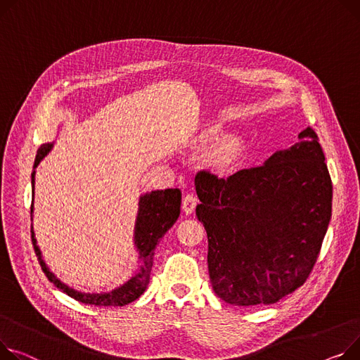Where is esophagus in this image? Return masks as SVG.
<instances>
[{
    "label": "esophagus",
    "mask_w": 360,
    "mask_h": 360,
    "mask_svg": "<svg viewBox=\"0 0 360 360\" xmlns=\"http://www.w3.org/2000/svg\"><path fill=\"white\" fill-rule=\"evenodd\" d=\"M197 207V198L193 194H186L182 198V210L185 214H193Z\"/></svg>",
    "instance_id": "34e87169"
}]
</instances>
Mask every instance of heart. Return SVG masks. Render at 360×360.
Masks as SVG:
<instances>
[{"mask_svg":"<svg viewBox=\"0 0 360 360\" xmlns=\"http://www.w3.org/2000/svg\"><path fill=\"white\" fill-rule=\"evenodd\" d=\"M220 133V127L211 124L207 126L200 134H198V145L200 146H208L217 139ZM245 150V141L240 136L237 134H227L219 139L214 145L208 149L205 155V162L211 167L214 172L226 175L230 174L234 166L240 160Z\"/></svg>","mask_w":360,"mask_h":360,"instance_id":"heart-1","label":"heart"}]
</instances>
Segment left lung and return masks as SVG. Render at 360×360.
I'll list each match as a JSON object with an SVG mask.
<instances>
[{"label": "left lung", "mask_w": 360, "mask_h": 360, "mask_svg": "<svg viewBox=\"0 0 360 360\" xmlns=\"http://www.w3.org/2000/svg\"><path fill=\"white\" fill-rule=\"evenodd\" d=\"M263 166L219 178L195 176L197 217L208 238L211 286L224 302L271 305L314 269L331 219V178L317 133Z\"/></svg>", "instance_id": "obj_1"}]
</instances>
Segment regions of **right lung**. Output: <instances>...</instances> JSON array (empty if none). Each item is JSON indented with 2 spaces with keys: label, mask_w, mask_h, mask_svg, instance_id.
Wrapping results in <instances>:
<instances>
[{
  "label": "right lung",
  "mask_w": 360,
  "mask_h": 360,
  "mask_svg": "<svg viewBox=\"0 0 360 360\" xmlns=\"http://www.w3.org/2000/svg\"><path fill=\"white\" fill-rule=\"evenodd\" d=\"M52 149V145H43L36 155L34 166L40 163V160ZM32 184L34 188V172L32 174ZM181 212V191L175 189H165V191H155V193L146 194L140 198V210L139 217L136 223V246L140 252L141 266L139 272L127 282L122 288H118L110 294H82L75 290H70L69 286L62 283L55 275L47 269L44 262L41 260L40 250L36 246V238L32 234V242L34 248V253L41 266V271L47 276L56 288L62 292L68 294L74 300L97 305V307H124L133 301H136L143 292L146 291L149 281H150V271L153 266V256L156 246L162 240L165 233L169 230L179 217Z\"/></svg>",
  "instance_id": "obj_1"
}]
</instances>
